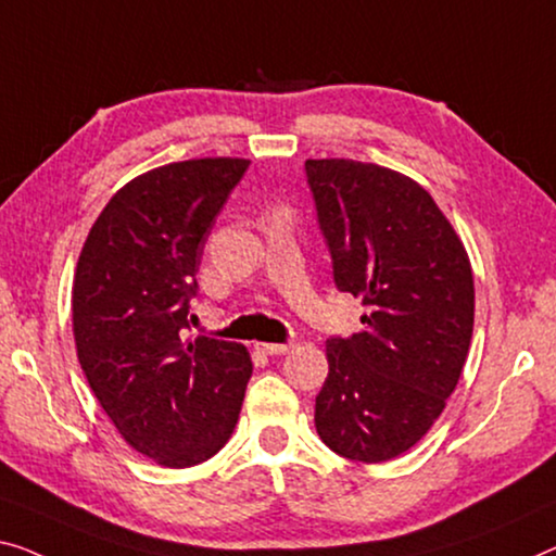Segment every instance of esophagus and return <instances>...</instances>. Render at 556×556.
<instances>
[{"label": "esophagus", "instance_id": "obj_1", "mask_svg": "<svg viewBox=\"0 0 556 556\" xmlns=\"http://www.w3.org/2000/svg\"><path fill=\"white\" fill-rule=\"evenodd\" d=\"M254 346L264 354H287L292 350V344H275V342H256Z\"/></svg>", "mask_w": 556, "mask_h": 556}]
</instances>
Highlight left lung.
Wrapping results in <instances>:
<instances>
[{"label": "left lung", "instance_id": "left-lung-1", "mask_svg": "<svg viewBox=\"0 0 556 556\" xmlns=\"http://www.w3.org/2000/svg\"><path fill=\"white\" fill-rule=\"evenodd\" d=\"M339 292L367 306L362 331L327 339L314 425L331 452L377 464L425 437L459 382L475 329V277L432 194L354 160H306Z\"/></svg>", "mask_w": 556, "mask_h": 556}]
</instances>
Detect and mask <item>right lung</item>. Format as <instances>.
Instances as JSON below:
<instances>
[{"instance_id": "add662e5", "label": "right lung", "mask_w": 556, "mask_h": 556, "mask_svg": "<svg viewBox=\"0 0 556 556\" xmlns=\"http://www.w3.org/2000/svg\"><path fill=\"white\" fill-rule=\"evenodd\" d=\"M250 160L172 162L127 181L89 229L72 285L87 382L131 450L185 469L235 432L252 359L244 344L187 337L214 217Z\"/></svg>"}]
</instances>
